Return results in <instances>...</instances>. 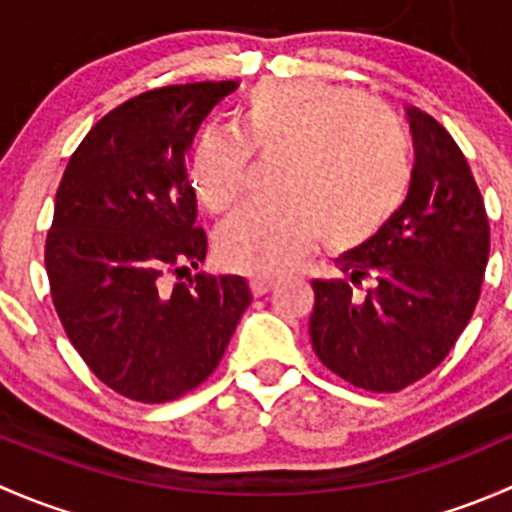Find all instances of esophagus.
Returning <instances> with one entry per match:
<instances>
[{
	"instance_id": "esophagus-1",
	"label": "esophagus",
	"mask_w": 512,
	"mask_h": 512,
	"mask_svg": "<svg viewBox=\"0 0 512 512\" xmlns=\"http://www.w3.org/2000/svg\"><path fill=\"white\" fill-rule=\"evenodd\" d=\"M275 277H270V275H252L250 277V287H252V292L257 294V297H260V294H265V292H270L272 287H275Z\"/></svg>"
}]
</instances>
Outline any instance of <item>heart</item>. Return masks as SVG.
<instances>
[{
  "mask_svg": "<svg viewBox=\"0 0 512 512\" xmlns=\"http://www.w3.org/2000/svg\"><path fill=\"white\" fill-rule=\"evenodd\" d=\"M252 153H277L272 185L280 195L237 210L215 232L218 260L232 270H287L319 235L334 250L361 245L409 193L404 126L347 86L262 81L242 98L237 131L205 128L188 178L210 213H225L242 198Z\"/></svg>",
  "mask_w": 512,
  "mask_h": 512,
  "instance_id": "obj_1",
  "label": "heart"
}]
</instances>
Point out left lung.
Segmentation results:
<instances>
[{"mask_svg": "<svg viewBox=\"0 0 512 512\" xmlns=\"http://www.w3.org/2000/svg\"><path fill=\"white\" fill-rule=\"evenodd\" d=\"M416 163L401 208L314 280L309 337L319 361L366 391H401L431 374L471 322L490 225L471 165L433 116L406 108ZM371 279L364 298L352 284Z\"/></svg>", "mask_w": 512, "mask_h": 512, "instance_id": "obj_1", "label": "left lung"}]
</instances>
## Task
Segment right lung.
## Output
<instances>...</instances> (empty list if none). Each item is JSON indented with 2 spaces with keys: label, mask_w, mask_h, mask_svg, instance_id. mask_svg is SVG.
Segmentation results:
<instances>
[{
  "label": "right lung",
  "mask_w": 512,
  "mask_h": 512,
  "mask_svg": "<svg viewBox=\"0 0 512 512\" xmlns=\"http://www.w3.org/2000/svg\"><path fill=\"white\" fill-rule=\"evenodd\" d=\"M237 81L163 86L101 118L64 170L46 235L56 314L116 394L163 404L203 384L252 302L245 277L198 270L208 237L185 156Z\"/></svg>",
  "instance_id": "obj_1"
}]
</instances>
